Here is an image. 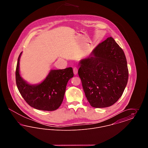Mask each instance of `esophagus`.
<instances>
[{"label": "esophagus", "mask_w": 148, "mask_h": 148, "mask_svg": "<svg viewBox=\"0 0 148 148\" xmlns=\"http://www.w3.org/2000/svg\"><path fill=\"white\" fill-rule=\"evenodd\" d=\"M77 71H78V70H77V68L75 67V68H73V73H74V75H77Z\"/></svg>", "instance_id": "esophagus-1"}]
</instances>
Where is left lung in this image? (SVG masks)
<instances>
[{
    "label": "left lung",
    "instance_id": "8db88e82",
    "mask_svg": "<svg viewBox=\"0 0 148 148\" xmlns=\"http://www.w3.org/2000/svg\"><path fill=\"white\" fill-rule=\"evenodd\" d=\"M79 65L78 74L92 106H110L121 97L128 80L127 59L112 37L99 43Z\"/></svg>",
    "mask_w": 148,
    "mask_h": 148
}]
</instances>
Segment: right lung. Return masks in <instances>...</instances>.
<instances>
[{
    "label": "right lung",
    "mask_w": 148,
    "mask_h": 148,
    "mask_svg": "<svg viewBox=\"0 0 148 148\" xmlns=\"http://www.w3.org/2000/svg\"><path fill=\"white\" fill-rule=\"evenodd\" d=\"M22 52L17 62L15 77L18 89L22 97L29 106L43 111H54L61 106L68 81L73 77L71 67L64 69L50 70L40 83H28L21 77L19 62Z\"/></svg>",
    "instance_id": "right-lung-1"
}]
</instances>
